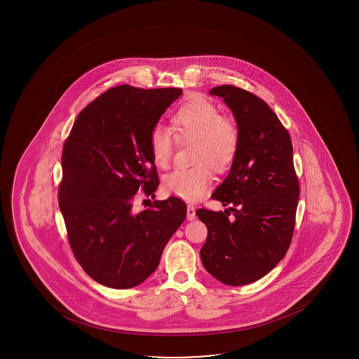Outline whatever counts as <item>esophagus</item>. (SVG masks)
I'll return each mask as SVG.
<instances>
[{
	"label": "esophagus",
	"mask_w": 359,
	"mask_h": 359,
	"mask_svg": "<svg viewBox=\"0 0 359 359\" xmlns=\"http://www.w3.org/2000/svg\"><path fill=\"white\" fill-rule=\"evenodd\" d=\"M195 218H196V215H195L194 206L188 205V208H187V219H188V220H194Z\"/></svg>",
	"instance_id": "obj_1"
}]
</instances>
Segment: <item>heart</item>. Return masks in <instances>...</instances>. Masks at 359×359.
I'll return each mask as SVG.
<instances>
[{
  "label": "heart",
  "mask_w": 359,
  "mask_h": 359,
  "mask_svg": "<svg viewBox=\"0 0 359 359\" xmlns=\"http://www.w3.org/2000/svg\"><path fill=\"white\" fill-rule=\"evenodd\" d=\"M171 129L157 124L149 134L153 161L161 168L172 159L176 139L193 142L190 168H177L163 181L165 190L178 198L195 201L202 198L213 181L212 169L226 172L238 154L241 133L235 121L225 117L218 107L205 98L187 100L171 117Z\"/></svg>",
  "instance_id": "obj_1"
}]
</instances>
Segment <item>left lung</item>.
Segmentation results:
<instances>
[{
	"label": "left lung",
	"mask_w": 359,
	"mask_h": 359,
	"mask_svg": "<svg viewBox=\"0 0 359 359\" xmlns=\"http://www.w3.org/2000/svg\"><path fill=\"white\" fill-rule=\"evenodd\" d=\"M241 133V146L225 181L212 198L224 212L198 208L208 230L200 250L207 272L223 284L259 280L284 259L292 241L299 182L287 129L264 99L233 85L215 87Z\"/></svg>",
	"instance_id": "obj_1"
}]
</instances>
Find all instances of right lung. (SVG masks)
<instances>
[{"mask_svg":"<svg viewBox=\"0 0 359 359\" xmlns=\"http://www.w3.org/2000/svg\"><path fill=\"white\" fill-rule=\"evenodd\" d=\"M181 95L175 87L109 88L80 111L63 144L58 205L67 238L86 274L107 287L144 283L186 219L176 196L132 210L139 190L153 198L159 186L149 134Z\"/></svg>","mask_w":359,"mask_h":359,"instance_id":"add662e5","label":"right lung"}]
</instances>
